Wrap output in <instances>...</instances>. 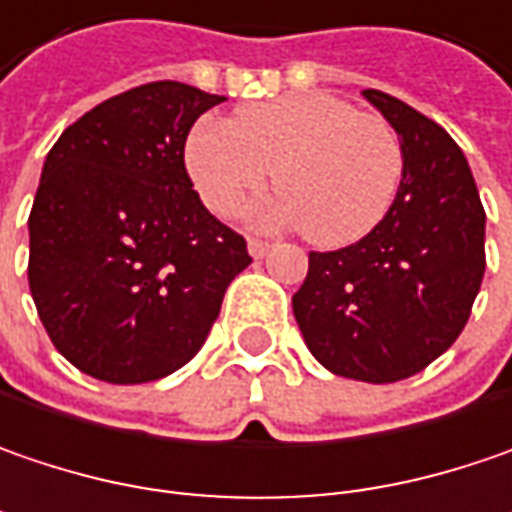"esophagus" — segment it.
I'll return each mask as SVG.
<instances>
[{
  "label": "esophagus",
  "instance_id": "1",
  "mask_svg": "<svg viewBox=\"0 0 512 512\" xmlns=\"http://www.w3.org/2000/svg\"><path fill=\"white\" fill-rule=\"evenodd\" d=\"M269 252V240H260V237H249V255L263 257Z\"/></svg>",
  "mask_w": 512,
  "mask_h": 512
}]
</instances>
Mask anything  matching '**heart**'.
<instances>
[{
    "label": "heart",
    "instance_id": "heart-1",
    "mask_svg": "<svg viewBox=\"0 0 512 512\" xmlns=\"http://www.w3.org/2000/svg\"><path fill=\"white\" fill-rule=\"evenodd\" d=\"M196 194L231 217L260 194L275 170L278 199L257 223H304L321 246L365 237L388 214L403 179V147L391 124L324 92H301L243 106L223 124H199L185 144Z\"/></svg>",
    "mask_w": 512,
    "mask_h": 512
}]
</instances>
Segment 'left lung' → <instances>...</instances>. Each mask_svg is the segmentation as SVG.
Wrapping results in <instances>:
<instances>
[{
  "label": "left lung",
  "instance_id": "8db88e82",
  "mask_svg": "<svg viewBox=\"0 0 512 512\" xmlns=\"http://www.w3.org/2000/svg\"><path fill=\"white\" fill-rule=\"evenodd\" d=\"M362 98L400 138V191L362 240L310 252L292 313L330 374L382 385L420 374L461 336L484 281L487 214L440 124L379 89Z\"/></svg>",
  "mask_w": 512,
  "mask_h": 512
}]
</instances>
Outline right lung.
<instances>
[{"label": "right lung", "mask_w": 512, "mask_h": 512, "mask_svg": "<svg viewBox=\"0 0 512 512\" xmlns=\"http://www.w3.org/2000/svg\"><path fill=\"white\" fill-rule=\"evenodd\" d=\"M226 101L156 80L115 95L48 150L28 217V286L54 347L112 385L188 365L252 263L194 191L185 138Z\"/></svg>", "instance_id": "add662e5"}]
</instances>
